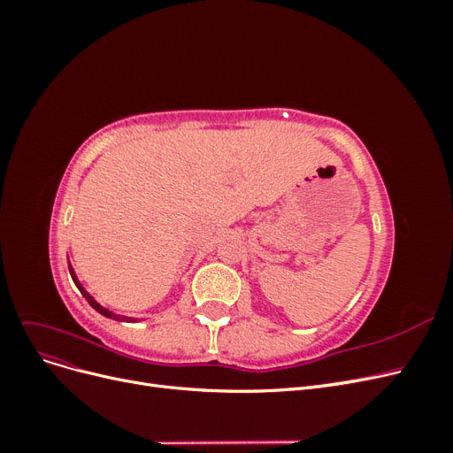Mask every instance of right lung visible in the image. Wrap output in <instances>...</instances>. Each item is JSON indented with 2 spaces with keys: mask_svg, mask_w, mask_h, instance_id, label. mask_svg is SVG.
Wrapping results in <instances>:
<instances>
[{
  "mask_svg": "<svg viewBox=\"0 0 453 453\" xmlns=\"http://www.w3.org/2000/svg\"><path fill=\"white\" fill-rule=\"evenodd\" d=\"M67 265H70V260H67ZM70 273H72V280H73V283L77 285V289L81 291V295H83L85 298H87V303L96 310V311H98V313H102V315H105V318H109V319H115V321H135L134 318H120V315H117V313H113L111 310H107V308H104L100 303H98V300H96L87 289H85V287L83 285H81V281L77 280V273H75V270L72 268V265H70Z\"/></svg>",
  "mask_w": 453,
  "mask_h": 453,
  "instance_id": "add662e5",
  "label": "right lung"
}]
</instances>
